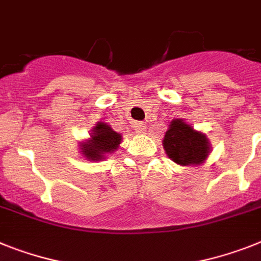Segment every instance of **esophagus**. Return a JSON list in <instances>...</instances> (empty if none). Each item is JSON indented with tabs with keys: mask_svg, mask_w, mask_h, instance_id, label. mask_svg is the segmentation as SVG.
<instances>
[{
	"mask_svg": "<svg viewBox=\"0 0 261 261\" xmlns=\"http://www.w3.org/2000/svg\"><path fill=\"white\" fill-rule=\"evenodd\" d=\"M134 128L135 131H137V134H144V131H146V124H144L143 122H135Z\"/></svg>",
	"mask_w": 261,
	"mask_h": 261,
	"instance_id": "obj_1",
	"label": "esophagus"
}]
</instances>
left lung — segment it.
<instances>
[{
	"instance_id": "left-lung-1",
	"label": "left lung",
	"mask_w": 261,
	"mask_h": 261,
	"mask_svg": "<svg viewBox=\"0 0 261 261\" xmlns=\"http://www.w3.org/2000/svg\"><path fill=\"white\" fill-rule=\"evenodd\" d=\"M162 143L167 156L179 166H200L211 152L207 135L180 118L170 122Z\"/></svg>"
}]
</instances>
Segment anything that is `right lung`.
I'll use <instances>...</instances> for the list:
<instances>
[{
	"label": "right lung",
	"instance_id": "right-lung-1",
	"mask_svg": "<svg viewBox=\"0 0 261 261\" xmlns=\"http://www.w3.org/2000/svg\"><path fill=\"white\" fill-rule=\"evenodd\" d=\"M122 143V134L113 130L110 124L97 122L91 128L90 138L80 142V151L87 161L99 162L106 159L107 155L113 154Z\"/></svg>",
	"mask_w": 261,
	"mask_h": 261
}]
</instances>
